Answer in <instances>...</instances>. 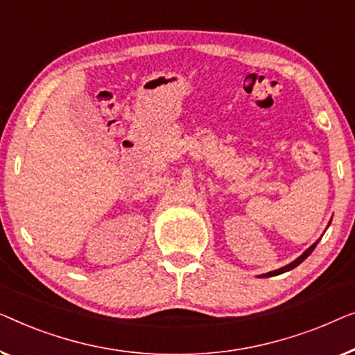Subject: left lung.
I'll return each mask as SVG.
<instances>
[{"instance_id":"8db88e82","label":"left lung","mask_w":355,"mask_h":355,"mask_svg":"<svg viewBox=\"0 0 355 355\" xmlns=\"http://www.w3.org/2000/svg\"><path fill=\"white\" fill-rule=\"evenodd\" d=\"M317 243H318V241H317ZM317 243H315V244H312V246H311V248H309V249H307V251L302 254V256H299V257L296 259V261H294V262H291V263H289V266H284L283 268H278V270H275V272L266 273V275H263V277H275V275H279V273H284V272L291 270V268H294V267H297V266H299V263H301L302 261H306V259H307L309 256H311V254H312V251H313V249H315V246H317Z\"/></svg>"}]
</instances>
